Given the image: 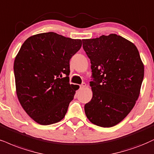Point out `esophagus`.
Segmentation results:
<instances>
[{
    "label": "esophagus",
    "mask_w": 154,
    "mask_h": 154,
    "mask_svg": "<svg viewBox=\"0 0 154 154\" xmlns=\"http://www.w3.org/2000/svg\"><path fill=\"white\" fill-rule=\"evenodd\" d=\"M86 83H81V84L80 85V88L82 89V88H85V87H86Z\"/></svg>",
    "instance_id": "1"
}]
</instances>
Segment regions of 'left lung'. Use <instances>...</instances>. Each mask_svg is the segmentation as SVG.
<instances>
[{
  "label": "left lung",
  "mask_w": 154,
  "mask_h": 154,
  "mask_svg": "<svg viewBox=\"0 0 154 154\" xmlns=\"http://www.w3.org/2000/svg\"><path fill=\"white\" fill-rule=\"evenodd\" d=\"M91 60L93 97L84 106L88 120L109 128L123 120L135 106L144 66L134 43L116 34L83 39Z\"/></svg>",
  "instance_id": "8db88e82"
}]
</instances>
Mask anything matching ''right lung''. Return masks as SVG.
I'll return each instance as SVG.
<instances>
[{"label":"right lung","instance_id":"obj_1","mask_svg":"<svg viewBox=\"0 0 154 154\" xmlns=\"http://www.w3.org/2000/svg\"><path fill=\"white\" fill-rule=\"evenodd\" d=\"M81 45V39L48 32L32 35L20 47L13 66L16 94L36 123L50 125L65 116L77 90L69 83L70 59Z\"/></svg>","mask_w":154,"mask_h":154}]
</instances>
